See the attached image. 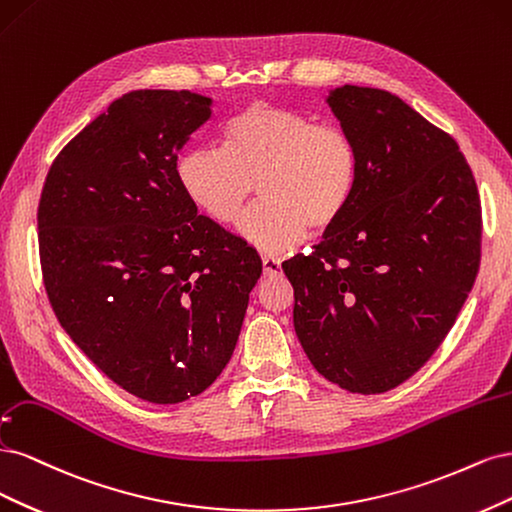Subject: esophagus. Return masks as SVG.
<instances>
[{
  "instance_id": "obj_1",
  "label": "esophagus",
  "mask_w": 512,
  "mask_h": 512,
  "mask_svg": "<svg viewBox=\"0 0 512 512\" xmlns=\"http://www.w3.org/2000/svg\"><path fill=\"white\" fill-rule=\"evenodd\" d=\"M263 274H266V276L280 274V259H276V257H263Z\"/></svg>"
}]
</instances>
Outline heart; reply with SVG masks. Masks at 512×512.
I'll return each instance as SVG.
<instances>
[{
  "instance_id": "heart-1",
  "label": "heart",
  "mask_w": 512,
  "mask_h": 512,
  "mask_svg": "<svg viewBox=\"0 0 512 512\" xmlns=\"http://www.w3.org/2000/svg\"><path fill=\"white\" fill-rule=\"evenodd\" d=\"M178 183L217 223H234L259 183L261 204L238 232L263 253H285L312 229L325 232L349 208L359 153L353 138L308 114L251 104L225 125V148L193 146L178 157Z\"/></svg>"
}]
</instances>
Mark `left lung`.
Wrapping results in <instances>:
<instances>
[{"mask_svg": "<svg viewBox=\"0 0 512 512\" xmlns=\"http://www.w3.org/2000/svg\"><path fill=\"white\" fill-rule=\"evenodd\" d=\"M325 102L357 146V189L283 272L310 364L372 395L415 374L453 327L481 263V200L457 142L398 95L344 85Z\"/></svg>", "mask_w": 512, "mask_h": 512, "instance_id": "obj_1", "label": "left lung"}]
</instances>
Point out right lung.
Instances as JSON below:
<instances>
[{
	"instance_id": "1",
	"label": "right lung",
	"mask_w": 512,
	"mask_h": 512,
	"mask_svg": "<svg viewBox=\"0 0 512 512\" xmlns=\"http://www.w3.org/2000/svg\"><path fill=\"white\" fill-rule=\"evenodd\" d=\"M210 117L204 95L129 91L57 155L40 197L44 287L61 327L153 404L217 381L261 276L253 246L197 214L178 183V151Z\"/></svg>"
}]
</instances>
